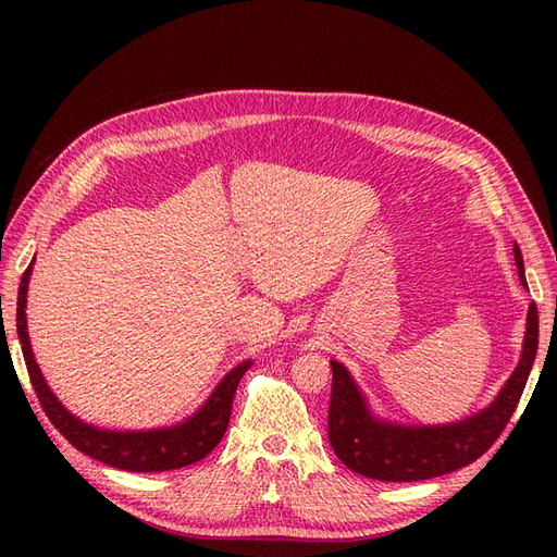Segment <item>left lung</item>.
Masks as SVG:
<instances>
[{"label":"left lung","mask_w":557,"mask_h":557,"mask_svg":"<svg viewBox=\"0 0 557 557\" xmlns=\"http://www.w3.org/2000/svg\"><path fill=\"white\" fill-rule=\"evenodd\" d=\"M520 283L528 288L520 248L513 246ZM539 346V313L532 301L520 362L491 407L448 425H397L376 418L342 362L332 364L327 416L330 444L348 469L376 481H425L479 460L513 416Z\"/></svg>","instance_id":"1"}]
</instances>
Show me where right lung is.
Returning a JSON list of instances; mask_svg holds the SVG:
<instances>
[{"instance_id":"add662e5","label":"right lung","mask_w":557,"mask_h":557,"mask_svg":"<svg viewBox=\"0 0 557 557\" xmlns=\"http://www.w3.org/2000/svg\"><path fill=\"white\" fill-rule=\"evenodd\" d=\"M32 264L25 269L18 288V311H15V327H18V339L23 346V356L27 364V374L32 381V387L39 397V404L44 407L50 423L58 428V432L81 453L90 455V458L104 462L115 469L125 471H166V469H181L193 462H199L201 458L218 446L223 440V434L230 425L232 413V399L237 393V385L246 369L250 367V360L242 362L232 369V372L215 385L211 397L201 404V409L185 418L183 423L172 428L160 430H139V432H115V430H99L95 425L83 423L81 418L66 411L62 401L50 391L41 369L35 360V352L29 346L27 334V283L32 276Z\"/></svg>"}]
</instances>
